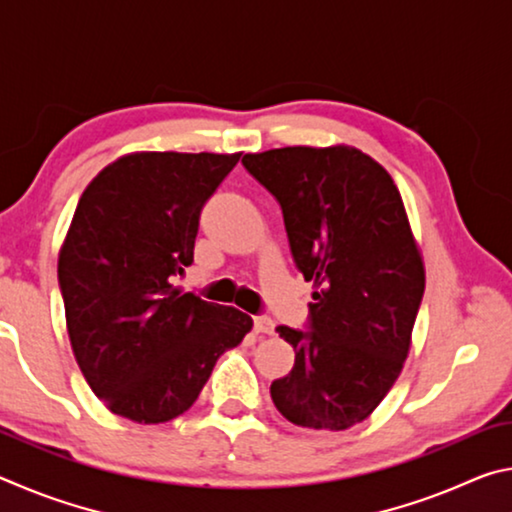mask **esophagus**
I'll list each match as a JSON object with an SVG mask.
<instances>
[{
	"label": "esophagus",
	"instance_id": "esophagus-1",
	"mask_svg": "<svg viewBox=\"0 0 512 512\" xmlns=\"http://www.w3.org/2000/svg\"><path fill=\"white\" fill-rule=\"evenodd\" d=\"M253 325H255L257 334H273V329H275V323L268 316H255Z\"/></svg>",
	"mask_w": 512,
	"mask_h": 512
}]
</instances>
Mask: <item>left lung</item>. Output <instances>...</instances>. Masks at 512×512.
Instances as JSON below:
<instances>
[{"label":"left lung","instance_id":"8db88e82","mask_svg":"<svg viewBox=\"0 0 512 512\" xmlns=\"http://www.w3.org/2000/svg\"><path fill=\"white\" fill-rule=\"evenodd\" d=\"M246 171L282 207L298 271L314 282L307 329L275 332L296 350L271 384L284 418L343 431L400 377L424 293V266L388 171L352 146L246 153Z\"/></svg>","mask_w":512,"mask_h":512}]
</instances>
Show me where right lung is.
Listing matches in <instances>:
<instances>
[{"label": "right lung", "instance_id": "obj_1", "mask_svg": "<svg viewBox=\"0 0 512 512\" xmlns=\"http://www.w3.org/2000/svg\"><path fill=\"white\" fill-rule=\"evenodd\" d=\"M241 153H131L85 187L58 284L83 377L112 413L158 424L196 402L253 318L173 287L194 262L198 219Z\"/></svg>", "mask_w": 512, "mask_h": 512}]
</instances>
